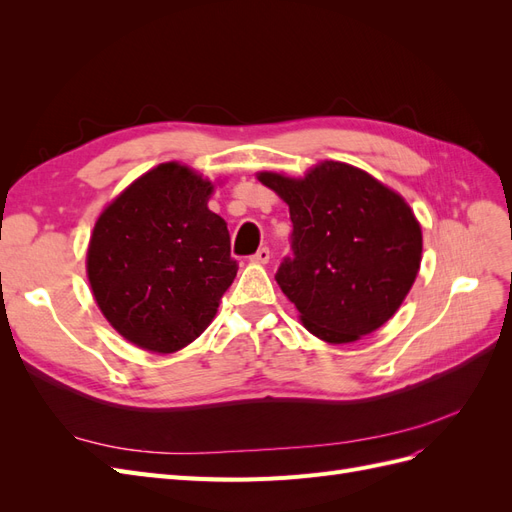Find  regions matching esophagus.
Listing matches in <instances>:
<instances>
[{"instance_id": "obj_1", "label": "esophagus", "mask_w": 512, "mask_h": 512, "mask_svg": "<svg viewBox=\"0 0 512 512\" xmlns=\"http://www.w3.org/2000/svg\"><path fill=\"white\" fill-rule=\"evenodd\" d=\"M269 256H271L269 247H260V250H258L250 260H252V262H258V265H265V262H269Z\"/></svg>"}]
</instances>
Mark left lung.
<instances>
[{
  "instance_id": "left-lung-1",
  "label": "left lung",
  "mask_w": 512,
  "mask_h": 512,
  "mask_svg": "<svg viewBox=\"0 0 512 512\" xmlns=\"http://www.w3.org/2000/svg\"><path fill=\"white\" fill-rule=\"evenodd\" d=\"M290 207V250L275 280L307 331L348 344L389 320L421 267L423 235L406 200L365 170L324 162L305 179L260 173Z\"/></svg>"
}]
</instances>
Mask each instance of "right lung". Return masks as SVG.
<instances>
[{"label":"right lung","mask_w":512,"mask_h":512,"mask_svg":"<svg viewBox=\"0 0 512 512\" xmlns=\"http://www.w3.org/2000/svg\"><path fill=\"white\" fill-rule=\"evenodd\" d=\"M213 185L160 164L96 222L87 275L98 307L128 342L168 354L207 329L237 275L226 222L209 211Z\"/></svg>","instance_id":"1"}]
</instances>
